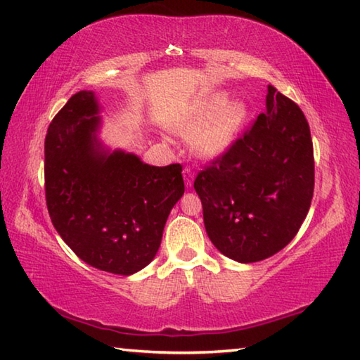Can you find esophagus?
<instances>
[{
    "instance_id": "esophagus-1",
    "label": "esophagus",
    "mask_w": 360,
    "mask_h": 360,
    "mask_svg": "<svg viewBox=\"0 0 360 360\" xmlns=\"http://www.w3.org/2000/svg\"><path fill=\"white\" fill-rule=\"evenodd\" d=\"M183 177H185V185H186V186H191V185H193L194 172L191 171V169L185 167V171H183Z\"/></svg>"
}]
</instances>
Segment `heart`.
<instances>
[{
    "instance_id": "1",
    "label": "heart",
    "mask_w": 360,
    "mask_h": 360,
    "mask_svg": "<svg viewBox=\"0 0 360 360\" xmlns=\"http://www.w3.org/2000/svg\"><path fill=\"white\" fill-rule=\"evenodd\" d=\"M227 103V94H213L181 122V133L198 131L194 136V148L202 157L216 158L226 153L246 124L248 105L244 101H233L229 105Z\"/></svg>"
}]
</instances>
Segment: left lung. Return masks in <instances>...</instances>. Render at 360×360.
Segmentation results:
<instances>
[{
  "label": "left lung",
  "instance_id": "1",
  "mask_svg": "<svg viewBox=\"0 0 360 360\" xmlns=\"http://www.w3.org/2000/svg\"><path fill=\"white\" fill-rule=\"evenodd\" d=\"M315 160L307 119L268 86L266 111L194 180L208 238L241 263L268 259L295 238L309 213Z\"/></svg>",
  "mask_w": 360,
  "mask_h": 360
}]
</instances>
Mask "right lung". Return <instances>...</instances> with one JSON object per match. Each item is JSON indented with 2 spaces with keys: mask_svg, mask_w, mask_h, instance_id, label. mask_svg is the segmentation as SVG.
Here are the masks:
<instances>
[{
  "mask_svg": "<svg viewBox=\"0 0 360 360\" xmlns=\"http://www.w3.org/2000/svg\"><path fill=\"white\" fill-rule=\"evenodd\" d=\"M91 91L69 98L45 138V199L60 238L81 260L130 276L157 255L172 207L185 193L181 165L148 166L97 141Z\"/></svg>",
  "mask_w": 360,
  "mask_h": 360,
  "instance_id": "obj_1",
  "label": "right lung"
}]
</instances>
